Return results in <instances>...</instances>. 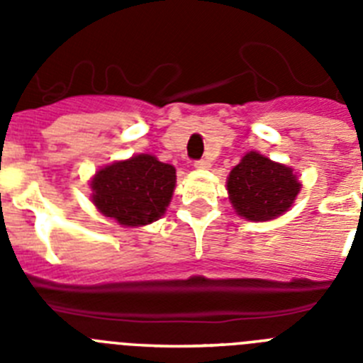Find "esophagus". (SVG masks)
<instances>
[{"mask_svg":"<svg viewBox=\"0 0 363 363\" xmlns=\"http://www.w3.org/2000/svg\"><path fill=\"white\" fill-rule=\"evenodd\" d=\"M194 167H196L198 171H207V169H211V162L209 160H200V162L194 163Z\"/></svg>","mask_w":363,"mask_h":363,"instance_id":"obj_1","label":"esophagus"}]
</instances>
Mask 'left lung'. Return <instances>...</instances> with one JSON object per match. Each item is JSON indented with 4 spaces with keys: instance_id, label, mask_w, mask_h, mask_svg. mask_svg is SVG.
I'll return each instance as SVG.
<instances>
[{
    "instance_id": "1",
    "label": "left lung",
    "mask_w": 363,
    "mask_h": 363,
    "mask_svg": "<svg viewBox=\"0 0 363 363\" xmlns=\"http://www.w3.org/2000/svg\"><path fill=\"white\" fill-rule=\"evenodd\" d=\"M301 191L296 172L258 150L243 158L227 176V194L234 213L249 221H269L294 205Z\"/></svg>"
}]
</instances>
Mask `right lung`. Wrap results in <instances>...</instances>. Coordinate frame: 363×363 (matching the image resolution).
<instances>
[{
  "label": "right lung",
  "mask_w": 363,
  "mask_h": 363,
  "mask_svg": "<svg viewBox=\"0 0 363 363\" xmlns=\"http://www.w3.org/2000/svg\"><path fill=\"white\" fill-rule=\"evenodd\" d=\"M176 169L152 154L99 167L91 178V201L121 227H143L160 220L172 200Z\"/></svg>",
  "instance_id": "obj_1"
}]
</instances>
